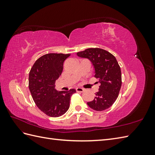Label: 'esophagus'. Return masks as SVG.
Here are the masks:
<instances>
[{
  "instance_id": "34e87169",
  "label": "esophagus",
  "mask_w": 155,
  "mask_h": 155,
  "mask_svg": "<svg viewBox=\"0 0 155 155\" xmlns=\"http://www.w3.org/2000/svg\"><path fill=\"white\" fill-rule=\"evenodd\" d=\"M76 91H77V92H79V93H83V92H84V89L83 88L77 87V88H76Z\"/></svg>"
}]
</instances>
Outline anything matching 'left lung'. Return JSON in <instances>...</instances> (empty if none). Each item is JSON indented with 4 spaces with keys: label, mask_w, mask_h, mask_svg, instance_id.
I'll return each mask as SVG.
<instances>
[{
    "label": "left lung",
    "mask_w": 155,
    "mask_h": 155,
    "mask_svg": "<svg viewBox=\"0 0 155 155\" xmlns=\"http://www.w3.org/2000/svg\"><path fill=\"white\" fill-rule=\"evenodd\" d=\"M77 54L92 62L94 77L100 83L94 100L88 102L87 104L97 111L107 109L117 100L122 84L120 67L116 58L109 52L98 48H87Z\"/></svg>",
    "instance_id": "obj_1"
}]
</instances>
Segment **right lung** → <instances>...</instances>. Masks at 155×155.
<instances>
[{
	"label": "right lung",
	"instance_id": "1",
	"mask_svg": "<svg viewBox=\"0 0 155 155\" xmlns=\"http://www.w3.org/2000/svg\"><path fill=\"white\" fill-rule=\"evenodd\" d=\"M70 54L49 53L37 59L28 77L29 90L36 105L51 117L64 114L70 107L71 97L76 90L58 91L55 82L63 70V62Z\"/></svg>",
	"mask_w": 155,
	"mask_h": 155
}]
</instances>
